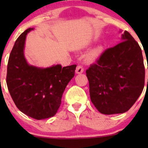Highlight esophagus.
<instances>
[{"instance_id": "34e87169", "label": "esophagus", "mask_w": 148, "mask_h": 148, "mask_svg": "<svg viewBox=\"0 0 148 148\" xmlns=\"http://www.w3.org/2000/svg\"><path fill=\"white\" fill-rule=\"evenodd\" d=\"M83 71H84V68L82 66V65L77 66V69H76V73H77V74H82V73H83Z\"/></svg>"}]
</instances>
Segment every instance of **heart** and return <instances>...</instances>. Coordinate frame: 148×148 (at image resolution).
<instances>
[{
	"instance_id": "heart-1",
	"label": "heart",
	"mask_w": 148,
	"mask_h": 148,
	"mask_svg": "<svg viewBox=\"0 0 148 148\" xmlns=\"http://www.w3.org/2000/svg\"><path fill=\"white\" fill-rule=\"evenodd\" d=\"M101 50H102V48H101L100 46H98V47L95 48V49L92 51V54L93 55V56H96V55L99 54V53H100Z\"/></svg>"
}]
</instances>
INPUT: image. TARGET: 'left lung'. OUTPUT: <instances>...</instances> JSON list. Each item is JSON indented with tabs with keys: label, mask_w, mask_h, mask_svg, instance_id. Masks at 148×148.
Instances as JSON below:
<instances>
[{
	"label": "left lung",
	"mask_w": 148,
	"mask_h": 148,
	"mask_svg": "<svg viewBox=\"0 0 148 148\" xmlns=\"http://www.w3.org/2000/svg\"><path fill=\"white\" fill-rule=\"evenodd\" d=\"M122 41L107 49L86 71L91 101L104 114L128 111L145 86L141 48L125 31Z\"/></svg>",
	"instance_id": "obj_1"
}]
</instances>
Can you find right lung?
<instances>
[{"label": "right lung", "mask_w": 148, "mask_h": 148, "mask_svg": "<svg viewBox=\"0 0 148 148\" xmlns=\"http://www.w3.org/2000/svg\"><path fill=\"white\" fill-rule=\"evenodd\" d=\"M33 29L26 30L15 42L8 59L6 83L18 109L32 118L43 120L57 112L77 65L57 64L43 69L28 64L23 50L26 35Z\"/></svg>", "instance_id": "add662e5"}]
</instances>
